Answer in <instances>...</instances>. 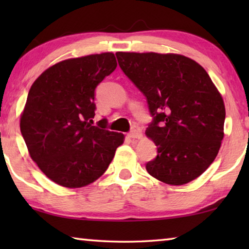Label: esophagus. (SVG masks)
I'll return each mask as SVG.
<instances>
[{
	"label": "esophagus",
	"mask_w": 249,
	"mask_h": 249,
	"mask_svg": "<svg viewBox=\"0 0 249 249\" xmlns=\"http://www.w3.org/2000/svg\"><path fill=\"white\" fill-rule=\"evenodd\" d=\"M142 136L141 127H138L137 125H134L132 127V130L128 133V137L130 138H141Z\"/></svg>",
	"instance_id": "obj_1"
}]
</instances>
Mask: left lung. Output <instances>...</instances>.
Wrapping results in <instances>:
<instances>
[{
    "mask_svg": "<svg viewBox=\"0 0 249 249\" xmlns=\"http://www.w3.org/2000/svg\"><path fill=\"white\" fill-rule=\"evenodd\" d=\"M115 54L123 72L146 96L153 116L146 135L157 146V156L146 170L167 184L195 180L214 161L224 137V102L210 75L181 54Z\"/></svg>",
    "mask_w": 249,
    "mask_h": 249,
    "instance_id": "obj_1",
    "label": "left lung"
}]
</instances>
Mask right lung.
Here are the masks:
<instances>
[{
  "instance_id": "obj_1",
  "label": "right lung",
  "mask_w": 249,
  "mask_h": 249,
  "mask_svg": "<svg viewBox=\"0 0 249 249\" xmlns=\"http://www.w3.org/2000/svg\"><path fill=\"white\" fill-rule=\"evenodd\" d=\"M114 53L67 59L44 71L28 92L20 133L39 169L66 188H81L102 176L124 135L92 125L95 89L116 68Z\"/></svg>"
}]
</instances>
